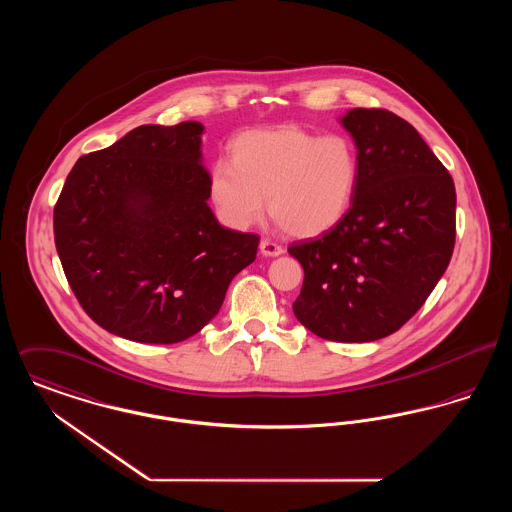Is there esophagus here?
Returning <instances> with one entry per match:
<instances>
[{"label":"esophagus","instance_id":"esophagus-1","mask_svg":"<svg viewBox=\"0 0 512 512\" xmlns=\"http://www.w3.org/2000/svg\"><path fill=\"white\" fill-rule=\"evenodd\" d=\"M259 249H261V253H263L265 257H278V255L284 253V247H282V245L276 244V242H272V240H268V238L261 240Z\"/></svg>","mask_w":512,"mask_h":512}]
</instances>
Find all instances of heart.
<instances>
[{"mask_svg":"<svg viewBox=\"0 0 512 512\" xmlns=\"http://www.w3.org/2000/svg\"><path fill=\"white\" fill-rule=\"evenodd\" d=\"M361 163L349 136H320L286 124L242 134L232 163H215L209 180L220 219L244 230L265 215L295 238H317L336 228L357 194Z\"/></svg>","mask_w":512,"mask_h":512,"instance_id":"obj_1","label":"heart"}]
</instances>
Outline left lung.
<instances>
[{
  "instance_id": "8db88e82",
  "label": "left lung",
  "mask_w": 512,
  "mask_h": 512,
  "mask_svg": "<svg viewBox=\"0 0 512 512\" xmlns=\"http://www.w3.org/2000/svg\"><path fill=\"white\" fill-rule=\"evenodd\" d=\"M361 176L336 228L288 247L305 280L293 315L330 341H374L424 305L451 261L457 194L451 174L405 119L351 109Z\"/></svg>"
}]
</instances>
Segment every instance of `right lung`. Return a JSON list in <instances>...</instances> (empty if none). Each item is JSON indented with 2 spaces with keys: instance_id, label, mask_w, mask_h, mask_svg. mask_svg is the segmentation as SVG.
<instances>
[{
  "instance_id": "add662e5",
  "label": "right lung",
  "mask_w": 512,
  "mask_h": 512,
  "mask_svg": "<svg viewBox=\"0 0 512 512\" xmlns=\"http://www.w3.org/2000/svg\"><path fill=\"white\" fill-rule=\"evenodd\" d=\"M199 122L144 124L82 155L53 209L55 247L80 307L103 330L178 343L219 313L259 236L220 226Z\"/></svg>"
}]
</instances>
